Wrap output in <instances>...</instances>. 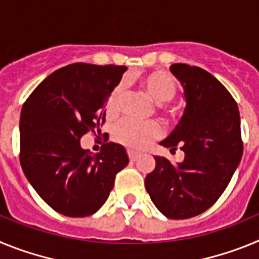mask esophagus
I'll return each instance as SVG.
<instances>
[{"label": "esophagus", "mask_w": 259, "mask_h": 259, "mask_svg": "<svg viewBox=\"0 0 259 259\" xmlns=\"http://www.w3.org/2000/svg\"><path fill=\"white\" fill-rule=\"evenodd\" d=\"M128 157H130V161L135 162V161H137V158L140 157V154L136 152H132V150H128Z\"/></svg>", "instance_id": "esophagus-1"}]
</instances>
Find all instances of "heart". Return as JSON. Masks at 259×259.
<instances>
[{"label": "heart", "mask_w": 259, "mask_h": 259, "mask_svg": "<svg viewBox=\"0 0 259 259\" xmlns=\"http://www.w3.org/2000/svg\"><path fill=\"white\" fill-rule=\"evenodd\" d=\"M141 85L146 93L158 104H166L175 98L178 88L172 76L166 71H152L141 79ZM124 84H119L110 95L106 104L109 115H114L120 107ZM162 135V127L157 122H136L134 119L123 118L113 127V137L116 143L128 146L131 149H144L153 140Z\"/></svg>", "instance_id": "obj_1"}]
</instances>
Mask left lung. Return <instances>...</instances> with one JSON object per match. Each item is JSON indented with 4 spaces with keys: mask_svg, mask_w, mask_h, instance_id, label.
Segmentation results:
<instances>
[{
    "mask_svg": "<svg viewBox=\"0 0 259 259\" xmlns=\"http://www.w3.org/2000/svg\"><path fill=\"white\" fill-rule=\"evenodd\" d=\"M170 71L184 88V114L161 145L184 152L172 164L154 157L145 178L153 203L170 219H188L206 211L222 196L242 157L240 114L226 87L197 66L175 63Z\"/></svg>",
    "mask_w": 259,
    "mask_h": 259,
    "instance_id": "1",
    "label": "left lung"
}]
</instances>
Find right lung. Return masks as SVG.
<instances>
[{
  "instance_id": "1",
  "label": "right lung",
  "mask_w": 259,
  "mask_h": 259,
  "mask_svg": "<svg viewBox=\"0 0 259 259\" xmlns=\"http://www.w3.org/2000/svg\"><path fill=\"white\" fill-rule=\"evenodd\" d=\"M125 70V66L68 65L42 80L23 105V172L59 214H95L109 197L116 174L130 162L119 144H104L93 155L80 145L84 135L105 123V104Z\"/></svg>"
}]
</instances>
